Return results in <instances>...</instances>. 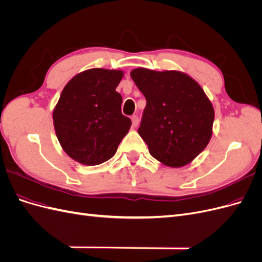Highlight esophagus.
<instances>
[{
  "label": "esophagus",
  "instance_id": "34e87169",
  "mask_svg": "<svg viewBox=\"0 0 262 262\" xmlns=\"http://www.w3.org/2000/svg\"><path fill=\"white\" fill-rule=\"evenodd\" d=\"M131 120H132V124H133V126H137V125L139 124V122H140V118H139L137 115H134V116H132Z\"/></svg>",
  "mask_w": 262,
  "mask_h": 262
}]
</instances>
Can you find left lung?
I'll list each match as a JSON object with an SVG mask.
<instances>
[{
  "instance_id": "8db88e82",
  "label": "left lung",
  "mask_w": 262,
  "mask_h": 262,
  "mask_svg": "<svg viewBox=\"0 0 262 262\" xmlns=\"http://www.w3.org/2000/svg\"><path fill=\"white\" fill-rule=\"evenodd\" d=\"M146 106L138 130L149 154L169 167L189 164L212 137L214 109L202 87L179 71H131Z\"/></svg>"
}]
</instances>
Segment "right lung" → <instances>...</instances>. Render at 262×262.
<instances>
[{"label":"right lung","mask_w":262,"mask_h":262,"mask_svg":"<svg viewBox=\"0 0 262 262\" xmlns=\"http://www.w3.org/2000/svg\"><path fill=\"white\" fill-rule=\"evenodd\" d=\"M123 72L91 69L76 74L63 89L53 110L55 134L64 152L87 166L112 158L128 133L131 120L122 115L116 92Z\"/></svg>","instance_id":"obj_1"}]
</instances>
